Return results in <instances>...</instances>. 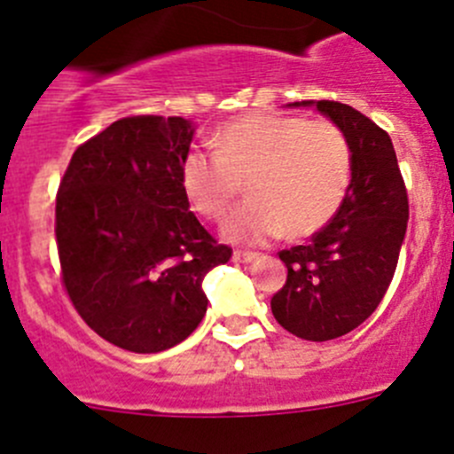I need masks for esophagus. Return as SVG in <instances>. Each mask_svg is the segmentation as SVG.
Segmentation results:
<instances>
[{"label": "esophagus", "mask_w": 454, "mask_h": 454, "mask_svg": "<svg viewBox=\"0 0 454 454\" xmlns=\"http://www.w3.org/2000/svg\"><path fill=\"white\" fill-rule=\"evenodd\" d=\"M231 259H234L236 263H250L256 259V252H247V250H236L234 254H231Z\"/></svg>", "instance_id": "34e87169"}]
</instances>
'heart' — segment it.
Returning a JSON list of instances; mask_svg holds the SVG:
<instances>
[{
	"label": "heart",
	"instance_id": "1",
	"mask_svg": "<svg viewBox=\"0 0 454 454\" xmlns=\"http://www.w3.org/2000/svg\"><path fill=\"white\" fill-rule=\"evenodd\" d=\"M352 150L346 131L332 120L252 114L230 122L215 152L191 150L182 161V186L191 207L220 220L240 182L247 202L223 224L239 246H263L286 231L302 239L330 223L348 195Z\"/></svg>",
	"mask_w": 454,
	"mask_h": 454
}]
</instances>
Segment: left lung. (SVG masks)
Segmentation results:
<instances>
[{"instance_id": "8db88e82", "label": "left lung", "mask_w": 454, "mask_h": 454, "mask_svg": "<svg viewBox=\"0 0 454 454\" xmlns=\"http://www.w3.org/2000/svg\"><path fill=\"white\" fill-rule=\"evenodd\" d=\"M288 106L318 108L346 131L352 150L346 200L307 246L279 252L288 275L270 300L284 330L330 340L359 327L382 302L407 231V188L388 134L356 108L330 99Z\"/></svg>"}]
</instances>
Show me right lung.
Segmentation results:
<instances>
[{"mask_svg": "<svg viewBox=\"0 0 454 454\" xmlns=\"http://www.w3.org/2000/svg\"><path fill=\"white\" fill-rule=\"evenodd\" d=\"M192 124L131 115L74 150L56 192L61 279L90 330L150 355L202 323V279L231 247L204 230L182 186Z\"/></svg>", "mask_w": 454, "mask_h": 454, "instance_id": "right-lung-1", "label": "right lung"}]
</instances>
